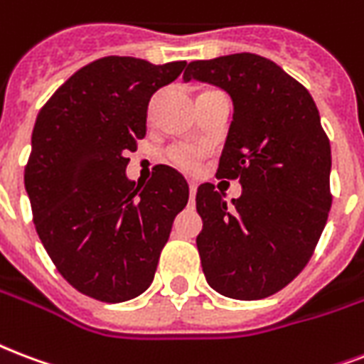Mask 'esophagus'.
Instances as JSON below:
<instances>
[{"mask_svg": "<svg viewBox=\"0 0 364 364\" xmlns=\"http://www.w3.org/2000/svg\"><path fill=\"white\" fill-rule=\"evenodd\" d=\"M188 193H191V202L194 200V194H196V183H188Z\"/></svg>", "mask_w": 364, "mask_h": 364, "instance_id": "esophagus-1", "label": "esophagus"}]
</instances>
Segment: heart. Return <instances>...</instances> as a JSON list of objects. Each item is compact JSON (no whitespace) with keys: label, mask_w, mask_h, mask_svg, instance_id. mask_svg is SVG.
I'll use <instances>...</instances> for the list:
<instances>
[{"label":"heart","mask_w":364,"mask_h":364,"mask_svg":"<svg viewBox=\"0 0 364 364\" xmlns=\"http://www.w3.org/2000/svg\"><path fill=\"white\" fill-rule=\"evenodd\" d=\"M170 160L173 166L181 168L185 171H194L198 168L200 160V151L191 149V146H173L170 151Z\"/></svg>","instance_id":"heart-1"}]
</instances>
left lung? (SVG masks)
<instances>
[{"instance_id": "8db88e82", "label": "left lung", "mask_w": 364, "mask_h": 364, "mask_svg": "<svg viewBox=\"0 0 364 364\" xmlns=\"http://www.w3.org/2000/svg\"><path fill=\"white\" fill-rule=\"evenodd\" d=\"M183 80L231 97L218 177L242 185L231 206L212 183L198 187L202 271L227 298H267L307 265L328 219L332 156L317 105L281 66L254 53L188 63Z\"/></svg>"}]
</instances>
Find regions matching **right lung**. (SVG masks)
I'll list each match as a JSON object with an SVG mask.
<instances>
[{"label":"right lung","instance_id":"right-lung-1","mask_svg":"<svg viewBox=\"0 0 364 364\" xmlns=\"http://www.w3.org/2000/svg\"><path fill=\"white\" fill-rule=\"evenodd\" d=\"M185 66L102 57L72 74L36 118L24 170L36 231L59 273L90 298L120 304L145 292L187 206V181L170 166H156L145 187L126 176L151 97Z\"/></svg>","mask_w":364,"mask_h":364}]
</instances>
